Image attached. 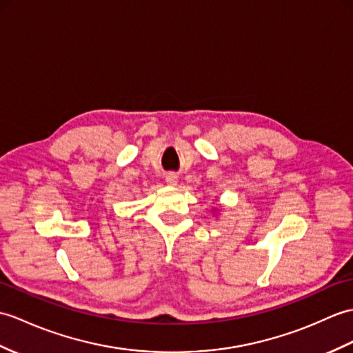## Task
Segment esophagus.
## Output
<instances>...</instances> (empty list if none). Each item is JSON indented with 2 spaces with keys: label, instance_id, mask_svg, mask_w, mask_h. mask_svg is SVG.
<instances>
[{
  "label": "esophagus",
  "instance_id": "1",
  "mask_svg": "<svg viewBox=\"0 0 353 353\" xmlns=\"http://www.w3.org/2000/svg\"><path fill=\"white\" fill-rule=\"evenodd\" d=\"M165 180H167V183H170V185H176L177 183V176L173 174V173H170V174H167Z\"/></svg>",
  "mask_w": 353,
  "mask_h": 353
}]
</instances>
